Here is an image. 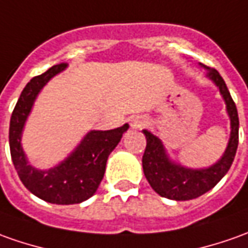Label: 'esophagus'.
I'll use <instances>...</instances> for the list:
<instances>
[{"label": "esophagus", "mask_w": 248, "mask_h": 248, "mask_svg": "<svg viewBox=\"0 0 248 248\" xmlns=\"http://www.w3.org/2000/svg\"><path fill=\"white\" fill-rule=\"evenodd\" d=\"M148 124V119L144 117H137L134 118L133 121H131V127H134V129H138V127H142V126H145Z\"/></svg>", "instance_id": "esophagus-1"}]
</instances>
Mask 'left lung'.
<instances>
[{
  "instance_id": "8db88e82",
  "label": "left lung",
  "mask_w": 248,
  "mask_h": 248,
  "mask_svg": "<svg viewBox=\"0 0 248 248\" xmlns=\"http://www.w3.org/2000/svg\"><path fill=\"white\" fill-rule=\"evenodd\" d=\"M206 67V66H205ZM208 76L216 82L224 100L227 103V110L231 118V138L228 148L221 160L213 167L206 170H187L181 166H175L167 159L163 144L152 133L144 130L146 137V148L142 156V168L146 181L151 187L170 200L187 201L205 194L221 181L232 166L239 144V117L236 104L233 102L225 81L216 69H209Z\"/></svg>"
}]
</instances>
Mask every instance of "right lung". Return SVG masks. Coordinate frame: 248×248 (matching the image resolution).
I'll return each instance as SVG.
<instances>
[{
    "mask_svg": "<svg viewBox=\"0 0 248 248\" xmlns=\"http://www.w3.org/2000/svg\"><path fill=\"white\" fill-rule=\"evenodd\" d=\"M66 67L60 63L31 78L25 85L12 112L9 126V146L13 166L20 181L40 200L58 205H72L88 200L95 194L106 172V163L121 141L129 124L114 130H93L87 134L80 146L63 163L48 171H38L27 164L20 145V136L32 103L39 91L53 76Z\"/></svg>",
    "mask_w": 248,
    "mask_h": 248,
    "instance_id": "add662e5",
    "label": "right lung"
}]
</instances>
